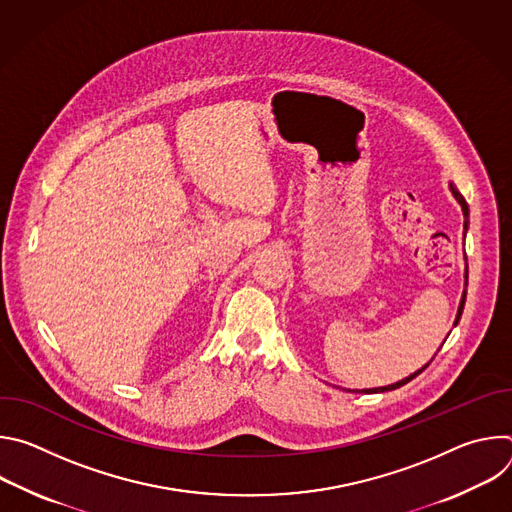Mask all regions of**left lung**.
I'll return each mask as SVG.
<instances>
[{
	"label": "left lung",
	"mask_w": 512,
	"mask_h": 512,
	"mask_svg": "<svg viewBox=\"0 0 512 512\" xmlns=\"http://www.w3.org/2000/svg\"><path fill=\"white\" fill-rule=\"evenodd\" d=\"M450 190H452V194H454V198L460 202V206H462V212H464V231H468V225H470V221H468V216H470V210H468V204H466V200H464V196L458 192V188L450 182ZM466 285H468V265H466ZM464 304H466V289H464V294H462V300H460V308H458V316H456V322H454V326L460 322V316H462V310H464ZM433 360V358H431ZM429 360V362H431ZM429 362L425 364V367H421L419 371H415L413 375H409V377H405L403 381H397V383H393V385H387V387H377V389H362V391H350V393H385V391H393V389H399V387H403V385H407L411 379H415L417 375H421L427 367H429Z\"/></svg>",
	"instance_id": "left-lung-1"
}]
</instances>
